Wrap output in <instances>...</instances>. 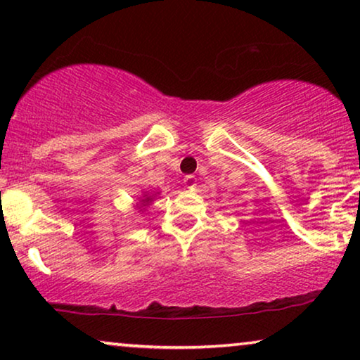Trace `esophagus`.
<instances>
[{
    "mask_svg": "<svg viewBox=\"0 0 360 360\" xmlns=\"http://www.w3.org/2000/svg\"><path fill=\"white\" fill-rule=\"evenodd\" d=\"M184 184H185V186H186V188L193 190V188H195V186H196V180H195V176H191V175H188V176H185V179H184Z\"/></svg>",
    "mask_w": 360,
    "mask_h": 360,
    "instance_id": "34e87169",
    "label": "esophagus"
}]
</instances>
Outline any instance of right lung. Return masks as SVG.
I'll return each mask as SVG.
<instances>
[{
    "instance_id": "1",
    "label": "right lung",
    "mask_w": 360,
    "mask_h": 360,
    "mask_svg": "<svg viewBox=\"0 0 360 360\" xmlns=\"http://www.w3.org/2000/svg\"><path fill=\"white\" fill-rule=\"evenodd\" d=\"M157 195H159V191H149V190H144L142 191V195L139 196V201H137L136 208L139 210V213H146L147 208L154 203V200L157 198Z\"/></svg>"
}]
</instances>
